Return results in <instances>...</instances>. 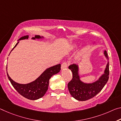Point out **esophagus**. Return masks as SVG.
<instances>
[{"mask_svg": "<svg viewBox=\"0 0 121 121\" xmlns=\"http://www.w3.org/2000/svg\"><path fill=\"white\" fill-rule=\"evenodd\" d=\"M68 66V65L67 62H65L64 63H62V65H61V69H64L67 68Z\"/></svg>", "mask_w": 121, "mask_h": 121, "instance_id": "1", "label": "esophagus"}]
</instances>
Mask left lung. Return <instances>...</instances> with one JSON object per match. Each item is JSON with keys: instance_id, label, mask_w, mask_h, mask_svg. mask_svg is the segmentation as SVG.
I'll return each instance as SVG.
<instances>
[{"instance_id": "left-lung-1", "label": "left lung", "mask_w": 121, "mask_h": 121, "mask_svg": "<svg viewBox=\"0 0 121 121\" xmlns=\"http://www.w3.org/2000/svg\"><path fill=\"white\" fill-rule=\"evenodd\" d=\"M105 56L108 59L106 51ZM68 68L72 71L73 78L68 83V88L70 95L78 101H86L93 98L101 91L108 82L109 75V63L107 65L104 74L97 81L93 83H85L80 80L78 74V66L75 64L70 65Z\"/></svg>"}]
</instances>
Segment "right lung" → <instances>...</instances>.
<instances>
[{
    "mask_svg": "<svg viewBox=\"0 0 121 121\" xmlns=\"http://www.w3.org/2000/svg\"><path fill=\"white\" fill-rule=\"evenodd\" d=\"M28 35H25L22 36L18 40L28 39ZM41 37L39 35H36L35 37L33 38L32 39H35V38L39 39ZM18 43L19 42L17 43L14 48L18 45ZM60 70V64L51 67L50 68H47L35 81L30 82V83L25 84V85L19 84L14 82L9 77L7 72V75L13 87L21 95L26 99H30V100H35V99H39L43 96L48 89L50 78L53 75L58 73Z\"/></svg>",
    "mask_w": 121,
    "mask_h": 121,
    "instance_id": "1",
    "label": "right lung"
}]
</instances>
